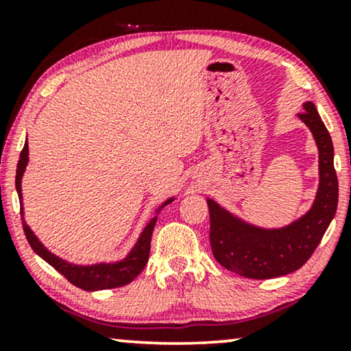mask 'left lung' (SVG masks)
<instances>
[{
  "mask_svg": "<svg viewBox=\"0 0 351 351\" xmlns=\"http://www.w3.org/2000/svg\"><path fill=\"white\" fill-rule=\"evenodd\" d=\"M299 113L318 147L319 185L311 208L299 219L278 228H265L238 217L213 198H206L210 217V247L220 265L252 280L285 276L311 257L334 219L339 182L334 169V145L313 102Z\"/></svg>",
  "mask_w": 351,
  "mask_h": 351,
  "instance_id": "obj_1",
  "label": "left lung"
}]
</instances>
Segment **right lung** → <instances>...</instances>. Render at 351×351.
Wrapping results in <instances>:
<instances>
[{"instance_id": "right-lung-1", "label": "right lung", "mask_w": 351, "mask_h": 351, "mask_svg": "<svg viewBox=\"0 0 351 351\" xmlns=\"http://www.w3.org/2000/svg\"><path fill=\"white\" fill-rule=\"evenodd\" d=\"M28 165V142L25 141L23 150L21 153V160L17 162V172H16V190L19 195V201H21V217L25 237L30 243V246L35 254H38L43 261H46L51 267H54L60 275H64L71 285L83 291H102V289H113V287H121L126 286L129 282L134 281L137 278L143 268H145L148 262V256H150V243H152V234L155 223L158 220V214L160 210L172 203L176 198L166 199L160 208L155 210V217H152L150 222L145 225V228L142 230L141 237L137 238L136 244L131 251L128 252V256L117 262H97V263H89V265H80V263H73L65 261L56 254H52L45 244H43L33 230L28 227L25 222V213H23V199H22V177L23 172L27 169Z\"/></svg>"}]
</instances>
